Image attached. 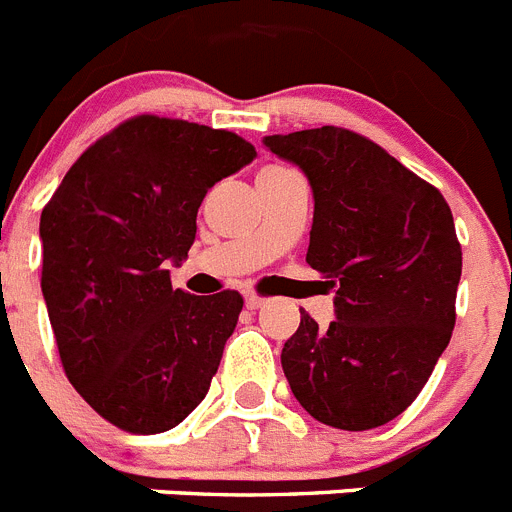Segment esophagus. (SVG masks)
<instances>
[{"label":"esophagus","instance_id":"obj_1","mask_svg":"<svg viewBox=\"0 0 512 512\" xmlns=\"http://www.w3.org/2000/svg\"><path fill=\"white\" fill-rule=\"evenodd\" d=\"M266 305V300L264 297H259V295H246V307L248 310H261V307Z\"/></svg>","mask_w":512,"mask_h":512}]
</instances>
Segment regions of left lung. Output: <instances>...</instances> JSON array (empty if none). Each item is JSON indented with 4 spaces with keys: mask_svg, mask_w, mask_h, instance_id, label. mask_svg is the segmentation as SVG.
Wrapping results in <instances>:
<instances>
[{
    "mask_svg": "<svg viewBox=\"0 0 512 512\" xmlns=\"http://www.w3.org/2000/svg\"><path fill=\"white\" fill-rule=\"evenodd\" d=\"M312 187L307 264L336 287V320L300 310L282 348L297 402L341 431L390 423L420 395L456 323L461 246L443 194L382 146L323 125L266 135Z\"/></svg>",
    "mask_w": 512,
    "mask_h": 512,
    "instance_id": "1",
    "label": "left lung"
}]
</instances>
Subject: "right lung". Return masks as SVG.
I'll return each mask as SVG.
<instances>
[{"label": "right lung", "instance_id": "obj_1", "mask_svg": "<svg viewBox=\"0 0 512 512\" xmlns=\"http://www.w3.org/2000/svg\"><path fill=\"white\" fill-rule=\"evenodd\" d=\"M256 158L241 135L138 115L76 158L40 215L43 287L63 372L128 433H164L202 400L235 330V289L171 287L207 189Z\"/></svg>", "mask_w": 512, "mask_h": 512}]
</instances>
